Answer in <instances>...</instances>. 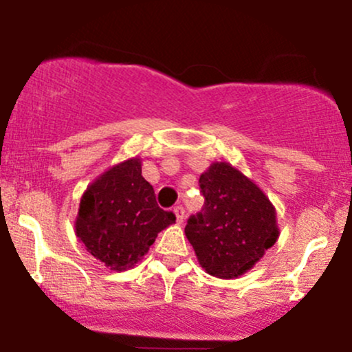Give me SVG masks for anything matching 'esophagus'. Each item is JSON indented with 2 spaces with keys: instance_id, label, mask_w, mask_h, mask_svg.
<instances>
[{
  "instance_id": "obj_1",
  "label": "esophagus",
  "mask_w": 352,
  "mask_h": 352,
  "mask_svg": "<svg viewBox=\"0 0 352 352\" xmlns=\"http://www.w3.org/2000/svg\"><path fill=\"white\" fill-rule=\"evenodd\" d=\"M173 213H175V217H177V223H184V219H185L184 206H175V208H173Z\"/></svg>"
}]
</instances>
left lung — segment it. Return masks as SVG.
<instances>
[{
  "label": "left lung",
  "instance_id": "obj_1",
  "mask_svg": "<svg viewBox=\"0 0 352 352\" xmlns=\"http://www.w3.org/2000/svg\"><path fill=\"white\" fill-rule=\"evenodd\" d=\"M198 185L205 203L187 219L185 234L206 272L219 278L243 275L278 238L272 203L226 162L211 165Z\"/></svg>",
  "mask_w": 352,
  "mask_h": 352
}]
</instances>
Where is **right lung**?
Wrapping results in <instances>:
<instances>
[{
    "instance_id": "right-lung-1",
    "label": "right lung",
    "mask_w": 352,
    "mask_h": 352,
    "mask_svg": "<svg viewBox=\"0 0 352 352\" xmlns=\"http://www.w3.org/2000/svg\"><path fill=\"white\" fill-rule=\"evenodd\" d=\"M131 159L98 177L80 201L75 223L87 251L113 270H128L149 251L164 228L175 221L160 208L152 185Z\"/></svg>"
}]
</instances>
